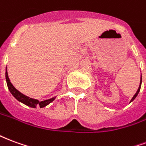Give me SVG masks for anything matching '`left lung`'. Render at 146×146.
<instances>
[{
  "instance_id": "1",
  "label": "left lung",
  "mask_w": 146,
  "mask_h": 146,
  "mask_svg": "<svg viewBox=\"0 0 146 146\" xmlns=\"http://www.w3.org/2000/svg\"><path fill=\"white\" fill-rule=\"evenodd\" d=\"M141 80H140V85H139V88H138V91H137V92L135 93V95H134V96H133V98H131V102L133 101V100H134V99H135V98H136V97H137V95H138V92H140V88H141Z\"/></svg>"
}]
</instances>
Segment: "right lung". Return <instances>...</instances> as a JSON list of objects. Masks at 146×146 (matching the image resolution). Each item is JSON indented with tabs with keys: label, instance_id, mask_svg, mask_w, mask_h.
Instances as JSON below:
<instances>
[{
	"label": "right lung",
	"instance_id": "1",
	"mask_svg": "<svg viewBox=\"0 0 146 146\" xmlns=\"http://www.w3.org/2000/svg\"><path fill=\"white\" fill-rule=\"evenodd\" d=\"M5 77H6V81H7V85H8V88L9 89V91L11 92L12 95L14 96L15 98L17 99L18 101L23 102V104L27 105L28 106H30V107L36 108V106H39L40 108L44 107L46 106H48L49 103H51V102H53L55 98H50V99H48V100H45V101L39 102L38 100L36 99H33V98H29L26 95H24L23 94H22L21 92H19L18 91L17 89H15L14 86L11 84V83L10 82V80L8 78V72H7V68H6V73H5Z\"/></svg>",
	"mask_w": 146,
	"mask_h": 146
}]
</instances>
